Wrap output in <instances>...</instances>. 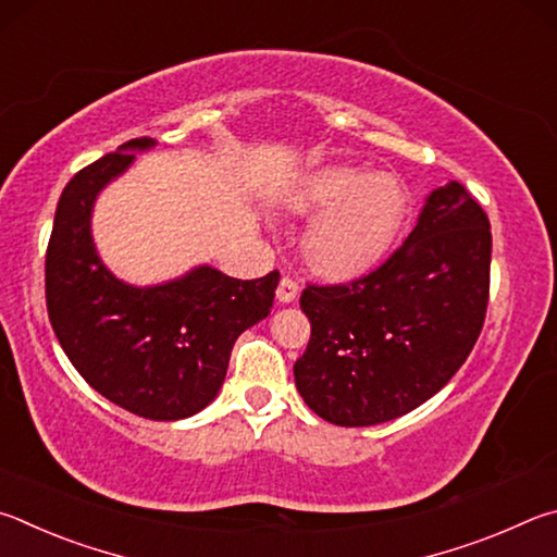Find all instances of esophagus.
<instances>
[{
  "instance_id": "1",
  "label": "esophagus",
  "mask_w": 557,
  "mask_h": 557,
  "mask_svg": "<svg viewBox=\"0 0 557 557\" xmlns=\"http://www.w3.org/2000/svg\"><path fill=\"white\" fill-rule=\"evenodd\" d=\"M298 281L290 278V276H284L278 281V288H276V298L278 304H294L296 296H298Z\"/></svg>"
}]
</instances>
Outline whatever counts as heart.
Segmentation results:
<instances>
[{"label": "heart", "mask_w": 557, "mask_h": 557, "mask_svg": "<svg viewBox=\"0 0 557 557\" xmlns=\"http://www.w3.org/2000/svg\"><path fill=\"white\" fill-rule=\"evenodd\" d=\"M288 205L318 214L306 232L308 261L325 276H349L374 263L396 237L406 190L394 175L335 165L308 175Z\"/></svg>", "instance_id": "b5f03b06"}]
</instances>
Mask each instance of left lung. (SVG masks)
<instances>
[{
	"instance_id": "left-lung-1",
	"label": "left lung",
	"mask_w": 557,
	"mask_h": 557,
	"mask_svg": "<svg viewBox=\"0 0 557 557\" xmlns=\"http://www.w3.org/2000/svg\"><path fill=\"white\" fill-rule=\"evenodd\" d=\"M490 218L462 183L431 193L413 232L347 284H308L298 394L327 423L392 421L450 382L490 304Z\"/></svg>"
}]
</instances>
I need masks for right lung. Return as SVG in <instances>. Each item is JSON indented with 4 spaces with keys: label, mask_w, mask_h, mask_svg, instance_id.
<instances>
[{
    "label": "right lung",
    "mask_w": 557,
    "mask_h": 557,
    "mask_svg": "<svg viewBox=\"0 0 557 557\" xmlns=\"http://www.w3.org/2000/svg\"><path fill=\"white\" fill-rule=\"evenodd\" d=\"M126 141L77 171L58 200L46 249V308L63 352L97 394L134 416L178 421L224 382L244 330L269 315L278 271L242 281L200 267L173 284L134 288L102 267L90 237L95 195L134 161Z\"/></svg>",
    "instance_id": "add662e5"
}]
</instances>
